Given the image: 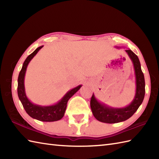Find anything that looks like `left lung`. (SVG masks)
Here are the masks:
<instances>
[{
  "mask_svg": "<svg viewBox=\"0 0 159 159\" xmlns=\"http://www.w3.org/2000/svg\"><path fill=\"white\" fill-rule=\"evenodd\" d=\"M133 63L136 79V93L132 102L124 108H113L100 103L97 100L93 93L90 101L91 109L93 116L101 122L114 124L121 122L130 118L136 112L142 103L145 96V79L141 68L138 57L131 50H126Z\"/></svg>",
  "mask_w": 159,
  "mask_h": 159,
  "instance_id": "left-lung-1",
  "label": "left lung"
}]
</instances>
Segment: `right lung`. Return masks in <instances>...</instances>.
Returning a JSON list of instances; mask_svg holds the SVG:
<instances>
[{"mask_svg":"<svg viewBox=\"0 0 159 159\" xmlns=\"http://www.w3.org/2000/svg\"><path fill=\"white\" fill-rule=\"evenodd\" d=\"M43 46L38 47L34 52L27 57L24 62L18 79V95L24 109L29 116L42 121H55L61 120L63 117L69 99L79 90L82 85H79L75 88L70 90L62 98L61 100L53 105L40 106L32 103L27 98L25 93V76L28 64Z\"/></svg>","mask_w":159,"mask_h":159,"instance_id":"right-lung-1","label":"right lung"}]
</instances>
